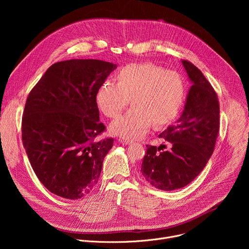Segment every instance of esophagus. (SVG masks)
<instances>
[{
	"label": "esophagus",
	"instance_id": "34e87169",
	"mask_svg": "<svg viewBox=\"0 0 249 249\" xmlns=\"http://www.w3.org/2000/svg\"><path fill=\"white\" fill-rule=\"evenodd\" d=\"M120 143H122V144H125V145H130V144H132L133 142L131 141V140H128V139H124V138H120L119 140H118Z\"/></svg>",
	"mask_w": 249,
	"mask_h": 249
}]
</instances>
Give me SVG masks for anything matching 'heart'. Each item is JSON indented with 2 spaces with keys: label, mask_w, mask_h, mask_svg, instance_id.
Masks as SVG:
<instances>
[{
  "label": "heart",
  "mask_w": 249,
  "mask_h": 249,
  "mask_svg": "<svg viewBox=\"0 0 249 249\" xmlns=\"http://www.w3.org/2000/svg\"><path fill=\"white\" fill-rule=\"evenodd\" d=\"M115 79L116 84L104 81L95 93L98 109L109 118L119 116L131 98L132 107L111 123L112 134L137 139L152 124L165 125L178 114L185 96L184 82L178 73L150 62L133 63L122 67Z\"/></svg>",
  "instance_id": "1"
}]
</instances>
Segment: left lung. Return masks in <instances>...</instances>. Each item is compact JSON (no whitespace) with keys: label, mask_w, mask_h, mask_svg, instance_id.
Instances as JSON below:
<instances>
[{"label":"left lung","mask_w":249,"mask_h":249,"mask_svg":"<svg viewBox=\"0 0 249 249\" xmlns=\"http://www.w3.org/2000/svg\"><path fill=\"white\" fill-rule=\"evenodd\" d=\"M192 82L181 117L160 138L169 144L159 148L147 145L141 173L154 187L171 191L194 180L214 152L220 129L218 95L201 71L183 60Z\"/></svg>","instance_id":"left-lung-1"}]
</instances>
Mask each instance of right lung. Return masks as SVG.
Instances as JSON below:
<instances>
[{
    "label": "right lung",
    "mask_w": 249,
    "mask_h": 249,
    "mask_svg": "<svg viewBox=\"0 0 249 249\" xmlns=\"http://www.w3.org/2000/svg\"><path fill=\"white\" fill-rule=\"evenodd\" d=\"M115 69L94 59L57 62L27 96L22 144L37 178L57 196L80 199L98 181L114 140H95L105 130L95 93Z\"/></svg>",
    "instance_id": "right-lung-1"
}]
</instances>
